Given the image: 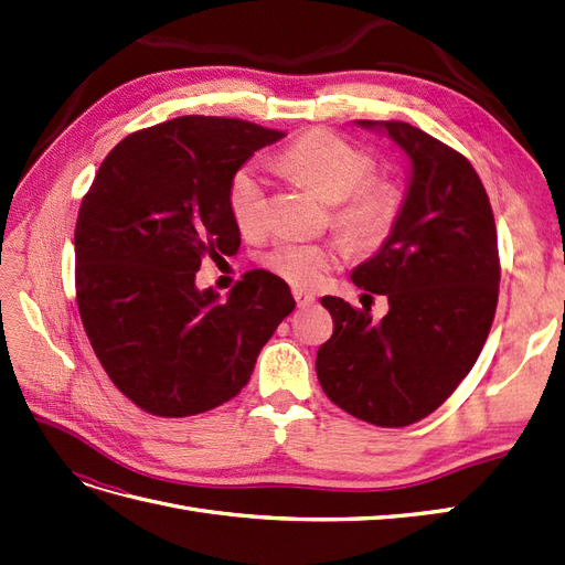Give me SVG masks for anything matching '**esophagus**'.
I'll use <instances>...</instances> for the list:
<instances>
[{"label":"esophagus","mask_w":565,"mask_h":565,"mask_svg":"<svg viewBox=\"0 0 565 565\" xmlns=\"http://www.w3.org/2000/svg\"><path fill=\"white\" fill-rule=\"evenodd\" d=\"M295 301L299 309H306V306H311L316 301V295L313 292H306V289H295Z\"/></svg>","instance_id":"esophagus-1"}]
</instances>
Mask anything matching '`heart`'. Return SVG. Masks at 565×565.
<instances>
[{
	"instance_id": "1",
	"label": "heart",
	"mask_w": 565,
	"mask_h": 565,
	"mask_svg": "<svg viewBox=\"0 0 565 565\" xmlns=\"http://www.w3.org/2000/svg\"><path fill=\"white\" fill-rule=\"evenodd\" d=\"M287 177L334 204L337 231L355 247H374L388 235L401 210L398 185L372 179L374 158L330 131H309L287 146L280 156ZM228 207L243 235L259 233L266 224L268 183L256 167L237 169L228 185ZM339 252L318 243H280L264 264L297 287H318L337 266Z\"/></svg>"
}]
</instances>
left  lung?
<instances>
[{"mask_svg":"<svg viewBox=\"0 0 565 565\" xmlns=\"http://www.w3.org/2000/svg\"><path fill=\"white\" fill-rule=\"evenodd\" d=\"M382 129L409 160V183L380 252L351 273L388 313L372 320L322 297L334 332L318 349L328 398L377 426H407L448 401L481 353L500 295L498 231L471 162L407 122L358 119Z\"/></svg>","mask_w":565,"mask_h":565,"instance_id":"8db88e82","label":"left lung"}]
</instances>
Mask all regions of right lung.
Returning <instances> with one entry per match:
<instances>
[{"label": "right lung", "mask_w": 565, "mask_h": 565, "mask_svg": "<svg viewBox=\"0 0 565 565\" xmlns=\"http://www.w3.org/2000/svg\"><path fill=\"white\" fill-rule=\"evenodd\" d=\"M282 131L183 115L129 134L98 167L75 226L77 309L110 382L158 417H191L235 398L256 355L295 311L268 270L228 299L198 289L212 256L241 247L233 174Z\"/></svg>", "instance_id": "obj_1"}]
</instances>
